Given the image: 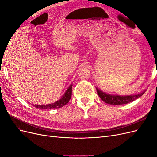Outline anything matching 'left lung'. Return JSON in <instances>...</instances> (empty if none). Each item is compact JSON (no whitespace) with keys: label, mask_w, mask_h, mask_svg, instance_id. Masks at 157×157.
I'll use <instances>...</instances> for the list:
<instances>
[{"label":"left lung","mask_w":157,"mask_h":157,"mask_svg":"<svg viewBox=\"0 0 157 157\" xmlns=\"http://www.w3.org/2000/svg\"><path fill=\"white\" fill-rule=\"evenodd\" d=\"M97 92L98 96L100 97L101 100L104 102L110 104V105H123V104H126L128 103H130L135 100L136 99L139 98L143 95L146 90H144V91L141 92L137 94H133V95H128V96H121V95H113L107 94L105 92H103L102 90L99 89L96 87Z\"/></svg>","instance_id":"1"}]
</instances>
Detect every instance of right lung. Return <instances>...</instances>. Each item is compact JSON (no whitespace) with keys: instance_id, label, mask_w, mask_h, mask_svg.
Returning <instances> with one entry per match:
<instances>
[{"instance_id":"right-lung-1","label":"right lung","mask_w":157,"mask_h":157,"mask_svg":"<svg viewBox=\"0 0 157 157\" xmlns=\"http://www.w3.org/2000/svg\"><path fill=\"white\" fill-rule=\"evenodd\" d=\"M72 86H73V84H71L67 90H66L65 94H63V96L57 101L52 103L47 104V105H33V106L36 108L45 109V110L63 107L69 101L70 99L71 98V94H72Z\"/></svg>"}]
</instances>
